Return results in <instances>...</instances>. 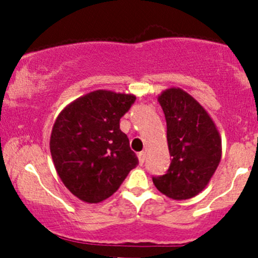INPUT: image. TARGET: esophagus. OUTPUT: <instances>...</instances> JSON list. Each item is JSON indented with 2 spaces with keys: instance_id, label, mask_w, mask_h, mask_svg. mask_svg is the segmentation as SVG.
<instances>
[{
  "instance_id": "obj_1",
  "label": "esophagus",
  "mask_w": 258,
  "mask_h": 258,
  "mask_svg": "<svg viewBox=\"0 0 258 258\" xmlns=\"http://www.w3.org/2000/svg\"><path fill=\"white\" fill-rule=\"evenodd\" d=\"M139 161H140V165H144L145 161H146V152H140L139 155Z\"/></svg>"
}]
</instances>
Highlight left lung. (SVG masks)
Wrapping results in <instances>:
<instances>
[{"mask_svg": "<svg viewBox=\"0 0 258 258\" xmlns=\"http://www.w3.org/2000/svg\"><path fill=\"white\" fill-rule=\"evenodd\" d=\"M167 123L171 165L162 176L152 177L156 188L172 200L199 195L221 161L222 145L215 122L204 107L181 88L158 96Z\"/></svg>", "mask_w": 258, "mask_h": 258, "instance_id": "obj_1", "label": "left lung"}]
</instances>
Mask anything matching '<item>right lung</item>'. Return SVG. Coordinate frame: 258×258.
<instances>
[{"label": "right lung", "instance_id": "right-lung-1", "mask_svg": "<svg viewBox=\"0 0 258 258\" xmlns=\"http://www.w3.org/2000/svg\"><path fill=\"white\" fill-rule=\"evenodd\" d=\"M136 96L98 90L61 111L49 150L59 178L81 201L98 204L112 196L139 165L119 119Z\"/></svg>", "mask_w": 258, "mask_h": 258}]
</instances>
